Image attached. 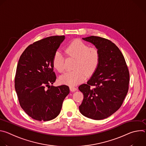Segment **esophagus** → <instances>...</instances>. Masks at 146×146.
Listing matches in <instances>:
<instances>
[{
    "mask_svg": "<svg viewBox=\"0 0 146 146\" xmlns=\"http://www.w3.org/2000/svg\"><path fill=\"white\" fill-rule=\"evenodd\" d=\"M77 88L76 87H73V86H70V91H76L77 90Z\"/></svg>",
    "mask_w": 146,
    "mask_h": 146,
    "instance_id": "obj_1",
    "label": "esophagus"
}]
</instances>
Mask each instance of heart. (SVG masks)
I'll use <instances>...</instances> for the list:
<instances>
[{
	"label": "heart",
	"mask_w": 146,
	"mask_h": 146,
	"mask_svg": "<svg viewBox=\"0 0 146 146\" xmlns=\"http://www.w3.org/2000/svg\"><path fill=\"white\" fill-rule=\"evenodd\" d=\"M68 56L76 58L73 71L68 72L60 76V81L70 86H74L82 82L88 77L92 76L97 70L100 61V54L96 47L89 46L81 40L72 41L65 48ZM54 68L59 72L65 70V57L62 52L56 50L52 57Z\"/></svg>",
	"instance_id": "1"
}]
</instances>
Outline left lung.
<instances>
[{
    "instance_id": "1",
    "label": "left lung",
    "mask_w": 146,
    "mask_h": 146,
    "mask_svg": "<svg viewBox=\"0 0 146 146\" xmlns=\"http://www.w3.org/2000/svg\"><path fill=\"white\" fill-rule=\"evenodd\" d=\"M82 39L99 50L100 61L87 84L78 87L84 95L79 110L88 118L103 119L114 113L122 105L129 89L128 68L121 51L111 41L95 36Z\"/></svg>"
}]
</instances>
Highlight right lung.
I'll return each instance as SVG.
<instances>
[{
	"mask_svg": "<svg viewBox=\"0 0 146 146\" xmlns=\"http://www.w3.org/2000/svg\"><path fill=\"white\" fill-rule=\"evenodd\" d=\"M64 39V36H54L35 41L18 60L15 89L21 107L34 119L47 121L56 118L69 94L68 86H51L56 78L53 55Z\"/></svg>",
	"mask_w": 146,
	"mask_h": 146,
	"instance_id": "right-lung-1",
	"label": "right lung"
}]
</instances>
